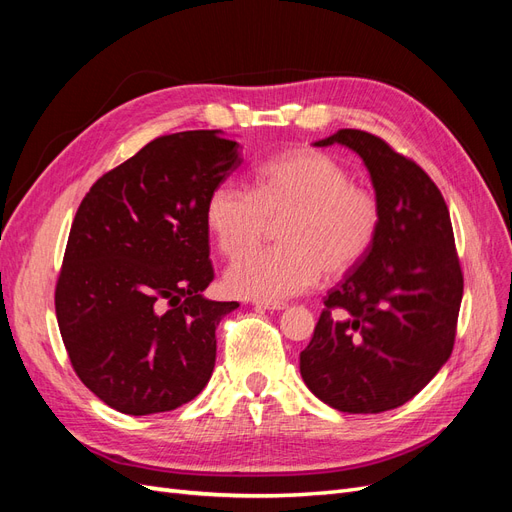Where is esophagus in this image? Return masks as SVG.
<instances>
[{
	"instance_id": "esophagus-1",
	"label": "esophagus",
	"mask_w": 512,
	"mask_h": 512,
	"mask_svg": "<svg viewBox=\"0 0 512 512\" xmlns=\"http://www.w3.org/2000/svg\"><path fill=\"white\" fill-rule=\"evenodd\" d=\"M258 309H267V312H280V309H286L288 305L284 301H275V303H267V301H256L254 303Z\"/></svg>"
}]
</instances>
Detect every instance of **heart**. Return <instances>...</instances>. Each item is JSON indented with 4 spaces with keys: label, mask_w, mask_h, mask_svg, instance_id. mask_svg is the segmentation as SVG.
I'll return each mask as SVG.
<instances>
[{
    "label": "heart",
    "mask_w": 512,
    "mask_h": 512,
    "mask_svg": "<svg viewBox=\"0 0 512 512\" xmlns=\"http://www.w3.org/2000/svg\"><path fill=\"white\" fill-rule=\"evenodd\" d=\"M205 222L224 256L249 249L269 223L281 224L282 248L244 251L224 275L235 297L275 303L312 288L322 271L339 277L359 265L378 235L380 205L327 153L292 149L258 168L254 192L232 181L215 185Z\"/></svg>",
    "instance_id": "obj_1"
}]
</instances>
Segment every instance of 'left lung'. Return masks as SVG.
<instances>
[{"mask_svg":"<svg viewBox=\"0 0 512 512\" xmlns=\"http://www.w3.org/2000/svg\"><path fill=\"white\" fill-rule=\"evenodd\" d=\"M329 145L363 160L380 226L367 256L324 299L301 376L339 412L378 414L404 406L448 361L463 275L448 207L421 166L363 130L314 143Z\"/></svg>","mask_w":512,"mask_h":512,"instance_id":"8db88e82","label":"left lung"}]
</instances>
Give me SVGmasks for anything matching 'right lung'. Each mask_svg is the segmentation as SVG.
<instances>
[{
    "label": "right lung",
    "instance_id": "right-lung-1",
    "mask_svg": "<svg viewBox=\"0 0 512 512\" xmlns=\"http://www.w3.org/2000/svg\"><path fill=\"white\" fill-rule=\"evenodd\" d=\"M222 130L160 136L100 177L74 215L55 312L76 376L117 412L175 410L205 389L215 329L205 205L241 166Z\"/></svg>",
    "mask_w": 512,
    "mask_h": 512
}]
</instances>
